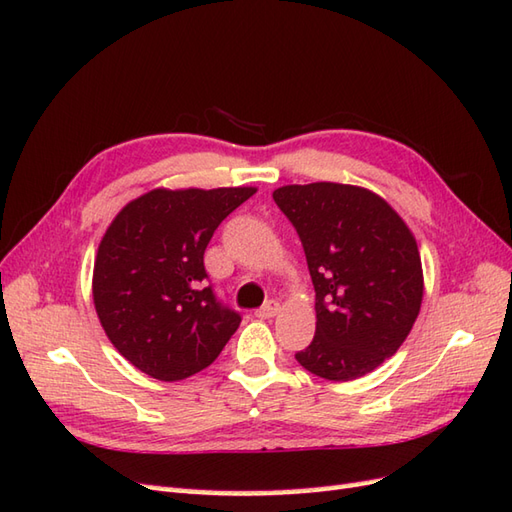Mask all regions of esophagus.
<instances>
[{
	"label": "esophagus",
	"instance_id": "34e87169",
	"mask_svg": "<svg viewBox=\"0 0 512 512\" xmlns=\"http://www.w3.org/2000/svg\"><path fill=\"white\" fill-rule=\"evenodd\" d=\"M277 312H279V303L277 301H268V303H264V306L255 312V317H259V319H273Z\"/></svg>",
	"mask_w": 512,
	"mask_h": 512
}]
</instances>
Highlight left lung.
<instances>
[{"label": "left lung", "instance_id": "1", "mask_svg": "<svg viewBox=\"0 0 512 512\" xmlns=\"http://www.w3.org/2000/svg\"><path fill=\"white\" fill-rule=\"evenodd\" d=\"M273 198L297 228L317 292L314 341L297 361L336 383L374 372L418 319L416 237L380 195L354 184H286Z\"/></svg>", "mask_w": 512, "mask_h": 512}]
</instances>
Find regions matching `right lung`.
Instances as JSON below:
<instances>
[{
  "instance_id": "1",
  "label": "right lung",
  "mask_w": 512,
  "mask_h": 512,
  "mask_svg": "<svg viewBox=\"0 0 512 512\" xmlns=\"http://www.w3.org/2000/svg\"><path fill=\"white\" fill-rule=\"evenodd\" d=\"M255 187L154 189L125 204L94 259L107 339L140 372L176 383L209 367L242 317L204 284V250Z\"/></svg>"
}]
</instances>
